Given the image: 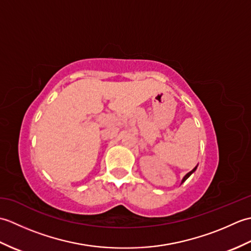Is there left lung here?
I'll return each mask as SVG.
<instances>
[{
	"label": "left lung",
	"mask_w": 251,
	"mask_h": 251,
	"mask_svg": "<svg viewBox=\"0 0 251 251\" xmlns=\"http://www.w3.org/2000/svg\"><path fill=\"white\" fill-rule=\"evenodd\" d=\"M195 170H196V167H195V168H194V169H193V170H191V172H190V173H188V174H186V175H185V176H184V178H183V179H182V183H183V182H184V181H185V180H186V179H188V178H189V177H190V176H191V175H192V174H193V173H194V172H195Z\"/></svg>",
	"instance_id": "1"
}]
</instances>
